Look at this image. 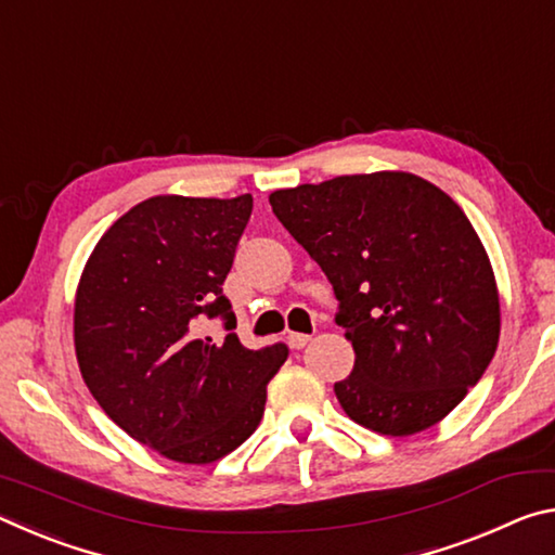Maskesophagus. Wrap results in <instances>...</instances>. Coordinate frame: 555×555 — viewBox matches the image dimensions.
Instances as JSON below:
<instances>
[{
    "mask_svg": "<svg viewBox=\"0 0 555 555\" xmlns=\"http://www.w3.org/2000/svg\"><path fill=\"white\" fill-rule=\"evenodd\" d=\"M288 345L291 347H296V350H300V347H306L308 343H311V335H306V333H288Z\"/></svg>",
    "mask_w": 555,
    "mask_h": 555,
    "instance_id": "34e87169",
    "label": "esophagus"
}]
</instances>
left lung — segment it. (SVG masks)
Returning a JSON list of instances; mask_svg holds the SVG:
<instances>
[{
    "label": "left lung",
    "instance_id": "8db88e82",
    "mask_svg": "<svg viewBox=\"0 0 555 555\" xmlns=\"http://www.w3.org/2000/svg\"><path fill=\"white\" fill-rule=\"evenodd\" d=\"M271 208L340 300L352 343L335 397L354 424L403 438L443 421L492 362L500 291L463 208L406 171L281 188Z\"/></svg>",
    "mask_w": 555,
    "mask_h": 555
}]
</instances>
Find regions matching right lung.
Listing matches in <instances>:
<instances>
[{
	"label": "right lung",
	"instance_id": "obj_1",
	"mask_svg": "<svg viewBox=\"0 0 555 555\" xmlns=\"http://www.w3.org/2000/svg\"><path fill=\"white\" fill-rule=\"evenodd\" d=\"M251 195H154L102 234L73 308L75 357L102 411L127 434L183 465H210L255 434L288 350H247L222 296Z\"/></svg>",
	"mask_w": 555,
	"mask_h": 555
}]
</instances>
